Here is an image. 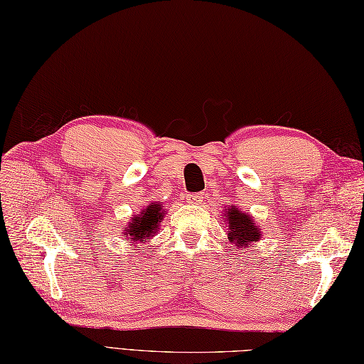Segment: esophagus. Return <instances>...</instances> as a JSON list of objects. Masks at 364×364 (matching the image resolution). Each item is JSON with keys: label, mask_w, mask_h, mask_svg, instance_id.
I'll return each instance as SVG.
<instances>
[{"label": "esophagus", "mask_w": 364, "mask_h": 364, "mask_svg": "<svg viewBox=\"0 0 364 364\" xmlns=\"http://www.w3.org/2000/svg\"><path fill=\"white\" fill-rule=\"evenodd\" d=\"M203 198H205V193L203 192L189 193V196H186V200H188V203H191V205H200Z\"/></svg>", "instance_id": "1"}]
</instances>
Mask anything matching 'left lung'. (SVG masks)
Wrapping results in <instances>:
<instances>
[{
    "label": "left lung",
    "mask_w": 364,
    "mask_h": 364,
    "mask_svg": "<svg viewBox=\"0 0 364 364\" xmlns=\"http://www.w3.org/2000/svg\"><path fill=\"white\" fill-rule=\"evenodd\" d=\"M228 223H230V231H228V239L232 242L235 247L243 248L245 245L251 242H257L262 234L259 228L252 223V218L247 213H240L239 208L231 206L226 209Z\"/></svg>",
    "instance_id": "8db88e82"
}]
</instances>
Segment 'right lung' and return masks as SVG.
<instances>
[{
	"mask_svg": "<svg viewBox=\"0 0 364 364\" xmlns=\"http://www.w3.org/2000/svg\"><path fill=\"white\" fill-rule=\"evenodd\" d=\"M163 220V208L156 203H150L142 213L133 218V222L125 228L124 237H129V240L144 243L150 237H154L155 232L158 231L159 222Z\"/></svg>",
	"mask_w": 364,
	"mask_h": 364,
	"instance_id": "add662e5",
	"label": "right lung"
}]
</instances>
